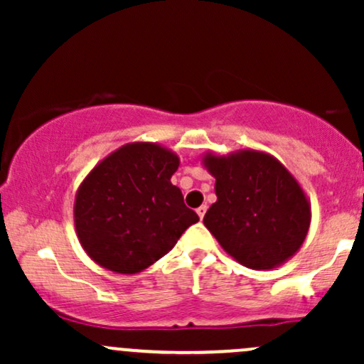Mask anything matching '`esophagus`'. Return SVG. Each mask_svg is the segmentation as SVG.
<instances>
[{
	"mask_svg": "<svg viewBox=\"0 0 364 364\" xmlns=\"http://www.w3.org/2000/svg\"><path fill=\"white\" fill-rule=\"evenodd\" d=\"M205 212H207V205H202V207L196 208V214H198L200 219H203V215H205Z\"/></svg>",
	"mask_w": 364,
	"mask_h": 364,
	"instance_id": "obj_1",
	"label": "esophagus"
}]
</instances>
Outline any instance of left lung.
Segmentation results:
<instances>
[{
	"instance_id": "1",
	"label": "left lung",
	"mask_w": 364,
	"mask_h": 364,
	"mask_svg": "<svg viewBox=\"0 0 364 364\" xmlns=\"http://www.w3.org/2000/svg\"><path fill=\"white\" fill-rule=\"evenodd\" d=\"M202 162L215 178L217 195L203 224L225 253L248 269L270 270L299 252L311 205L279 159L241 149L228 156L207 152Z\"/></svg>"
}]
</instances>
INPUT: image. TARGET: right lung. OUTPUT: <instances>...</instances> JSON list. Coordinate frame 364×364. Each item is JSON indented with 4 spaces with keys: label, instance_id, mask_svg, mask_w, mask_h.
I'll return each mask as SVG.
<instances>
[{
    "label": "right lung",
    "instance_id": "obj_1",
    "mask_svg": "<svg viewBox=\"0 0 364 364\" xmlns=\"http://www.w3.org/2000/svg\"><path fill=\"white\" fill-rule=\"evenodd\" d=\"M179 157L154 141H132L104 157L80 183L73 220L97 265L139 274L164 257L198 215L171 183Z\"/></svg>",
    "mask_w": 364,
    "mask_h": 364
}]
</instances>
